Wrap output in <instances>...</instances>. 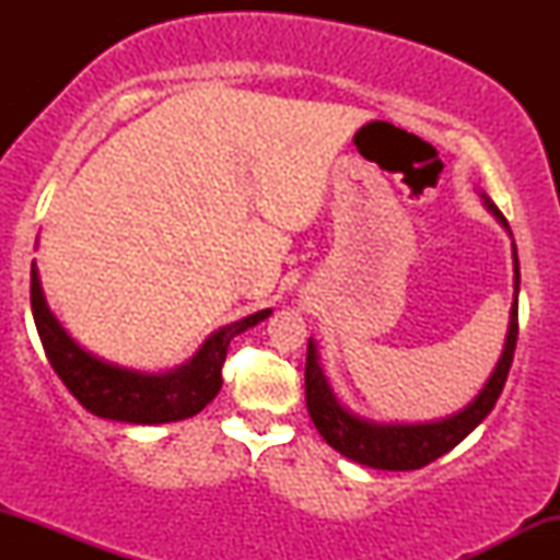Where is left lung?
Here are the masks:
<instances>
[{
    "instance_id": "left-lung-1",
    "label": "left lung",
    "mask_w": 560,
    "mask_h": 560,
    "mask_svg": "<svg viewBox=\"0 0 560 560\" xmlns=\"http://www.w3.org/2000/svg\"><path fill=\"white\" fill-rule=\"evenodd\" d=\"M485 197V208L503 223L508 234L505 215L500 213L498 205L490 197ZM518 255L516 244H513V305H511V320H508V334L503 345V355H500L498 365H494L492 376L487 378L485 389L474 397L458 413L447 416L442 421L432 423H376L361 416L350 413L342 402L334 395L329 378H326L324 369H320L318 350L313 339H307V363H305V402L307 413H311L313 423H316L318 434L324 436L329 445L342 453L345 458L355 460L361 466L384 468V471H413L432 460L440 458L466 440L481 421L490 416V410L498 402L500 392L505 387L508 371L513 363V350H516L518 339Z\"/></svg>"
}]
</instances>
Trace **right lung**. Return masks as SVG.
I'll return each instance as SVG.
<instances>
[{"instance_id":"1","label":"right lung","mask_w":560,"mask_h":560,"mask_svg":"<svg viewBox=\"0 0 560 560\" xmlns=\"http://www.w3.org/2000/svg\"><path fill=\"white\" fill-rule=\"evenodd\" d=\"M31 311L44 352L70 395L89 413L126 423H171L197 416L221 389V369L231 339L271 316V311H258L223 326L205 339L189 363L168 374H141L92 355L62 329L44 300L36 262L31 266Z\"/></svg>"}]
</instances>
